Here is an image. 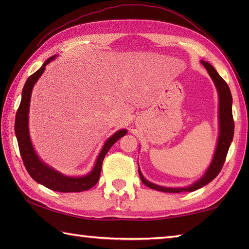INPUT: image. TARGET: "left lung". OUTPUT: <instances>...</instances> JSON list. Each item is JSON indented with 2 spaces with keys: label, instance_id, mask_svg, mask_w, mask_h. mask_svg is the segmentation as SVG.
<instances>
[{
  "label": "left lung",
  "instance_id": "1",
  "mask_svg": "<svg viewBox=\"0 0 249 249\" xmlns=\"http://www.w3.org/2000/svg\"><path fill=\"white\" fill-rule=\"evenodd\" d=\"M202 65L206 68L210 77L212 78V80L215 84L216 89L218 93V99H219V107H218V122H219V135L217 140V145H216V150L214 153L213 160L211 161L208 170L200 178L197 182L189 185L187 187L182 188H171V187H165L156 185L142 176V173L139 170V176L141 181L143 182L144 185L152 189L160 190V192L163 193H183V192H195L201 187H203L204 185L212 182L213 179L218 176L221 168L224 166V162L226 160V156L228 154V150L230 147V144L233 139L234 134V121L233 116H232V96L230 89L228 84L221 78L218 72L216 71L215 68L210 64L209 62L201 61Z\"/></svg>",
  "mask_w": 249,
  "mask_h": 249
}]
</instances>
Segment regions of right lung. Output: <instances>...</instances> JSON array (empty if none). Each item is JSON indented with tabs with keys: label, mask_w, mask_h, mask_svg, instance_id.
Wrapping results in <instances>:
<instances>
[{
	"label": "right lung",
	"mask_w": 249,
	"mask_h": 249,
	"mask_svg": "<svg viewBox=\"0 0 249 249\" xmlns=\"http://www.w3.org/2000/svg\"><path fill=\"white\" fill-rule=\"evenodd\" d=\"M56 55L49 57L43 66L38 71H35L33 75L30 76L26 80L23 89L22 96H21V103L16 113L15 121V133L17 137L19 151L21 157H22L25 169L28 170L32 178L44 185L45 187L49 188L54 192L60 193H80L92 188L95 184L98 182L100 171H102L103 160L107 154L110 147L112 146L121 137H123L127 133L126 129H120L114 133L112 136L109 137L107 141L105 142L102 151L97 156V160L95 161V165L91 172H89L87 176L82 177H68L65 176L55 169L48 166L39 156L36 154L31 142L30 131H29V111H30V100L32 95V89L34 88V84L38 80L39 77L43 75L46 70V66L51 61H53Z\"/></svg>",
	"instance_id": "right-lung-1"
}]
</instances>
